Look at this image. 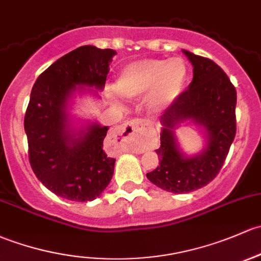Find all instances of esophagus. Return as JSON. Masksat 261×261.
Masks as SVG:
<instances>
[{
	"mask_svg": "<svg viewBox=\"0 0 261 261\" xmlns=\"http://www.w3.org/2000/svg\"><path fill=\"white\" fill-rule=\"evenodd\" d=\"M149 128L146 123L140 119H134L131 121L126 122L125 125L117 128V134L123 138H130V136H144L146 135Z\"/></svg>",
	"mask_w": 261,
	"mask_h": 261,
	"instance_id": "esophagus-1",
	"label": "esophagus"
}]
</instances>
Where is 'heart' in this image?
<instances>
[{"label":"heart","mask_w":261,"mask_h":261,"mask_svg":"<svg viewBox=\"0 0 261 261\" xmlns=\"http://www.w3.org/2000/svg\"><path fill=\"white\" fill-rule=\"evenodd\" d=\"M188 77V65L180 57L167 61L141 60L122 68L116 80V89L126 98H139L150 92V105L160 110L179 97Z\"/></svg>","instance_id":"1"}]
</instances>
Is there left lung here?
I'll return each instance as SVG.
<instances>
[{"label":"left lung","instance_id":"left-lung-1","mask_svg":"<svg viewBox=\"0 0 261 261\" xmlns=\"http://www.w3.org/2000/svg\"><path fill=\"white\" fill-rule=\"evenodd\" d=\"M194 66V79L161 117L164 128L160 163L147 179L163 190L186 194L201 189L215 179L224 165L237 134V90L213 60L184 51ZM193 119L208 131L207 149L194 158H184L174 144L173 126Z\"/></svg>","mask_w":261,"mask_h":261}]
</instances>
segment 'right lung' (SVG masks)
Wrapping results in <instances>:
<instances>
[{"label": "right lung", "instance_id": "add662e5", "mask_svg": "<svg viewBox=\"0 0 261 261\" xmlns=\"http://www.w3.org/2000/svg\"><path fill=\"white\" fill-rule=\"evenodd\" d=\"M110 48L81 46L46 68L35 82L24 114L29 159L37 179L56 195L71 201H91L114 175L115 159L105 152L109 127L97 123L71 135L66 123V100L76 85L102 89Z\"/></svg>", "mask_w": 261, "mask_h": 261}]
</instances>
